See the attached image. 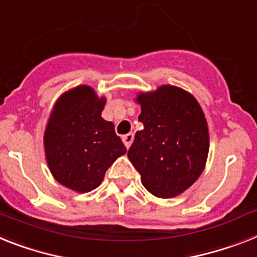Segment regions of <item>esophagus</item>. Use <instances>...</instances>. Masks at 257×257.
<instances>
[{"label":"esophagus","instance_id":"34e87169","mask_svg":"<svg viewBox=\"0 0 257 257\" xmlns=\"http://www.w3.org/2000/svg\"><path fill=\"white\" fill-rule=\"evenodd\" d=\"M133 139H135V135H133V133H128V135L122 136V142H124V145L126 146V149L131 148V145H132V142H133Z\"/></svg>","mask_w":257,"mask_h":257}]
</instances>
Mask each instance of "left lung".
<instances>
[{"mask_svg":"<svg viewBox=\"0 0 257 257\" xmlns=\"http://www.w3.org/2000/svg\"><path fill=\"white\" fill-rule=\"evenodd\" d=\"M139 120L129 161L141 175L142 185L159 198L182 195L200 178L209 154L205 115L191 92L172 85L139 92Z\"/></svg>","mask_w":257,"mask_h":257,"instance_id":"obj_1","label":"left lung"}]
</instances>
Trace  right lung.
I'll return each instance as SVG.
<instances>
[{"instance_id": "right-lung-1", "label": "right lung", "mask_w": 257, "mask_h": 257, "mask_svg": "<svg viewBox=\"0 0 257 257\" xmlns=\"http://www.w3.org/2000/svg\"><path fill=\"white\" fill-rule=\"evenodd\" d=\"M105 102L91 86H75L56 100L45 126L49 171L78 193L98 188L109 166L126 153L113 122L102 117Z\"/></svg>"}]
</instances>
